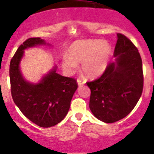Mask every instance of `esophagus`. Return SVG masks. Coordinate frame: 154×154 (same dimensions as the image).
Returning <instances> with one entry per match:
<instances>
[{"label":"esophagus","instance_id":"esophagus-1","mask_svg":"<svg viewBox=\"0 0 154 154\" xmlns=\"http://www.w3.org/2000/svg\"><path fill=\"white\" fill-rule=\"evenodd\" d=\"M77 83H78V85H82L85 84V82L82 79H77Z\"/></svg>","mask_w":154,"mask_h":154}]
</instances>
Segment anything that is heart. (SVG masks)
<instances>
[{
    "mask_svg": "<svg viewBox=\"0 0 154 154\" xmlns=\"http://www.w3.org/2000/svg\"><path fill=\"white\" fill-rule=\"evenodd\" d=\"M112 48L108 42L101 40L76 41L69 46L67 55L62 58V67L69 75L75 73L78 64L89 77H97L108 66Z\"/></svg>",
    "mask_w": 154,
    "mask_h": 154,
    "instance_id": "b5f03b06",
    "label": "heart"
}]
</instances>
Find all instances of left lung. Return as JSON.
<instances>
[{"mask_svg":"<svg viewBox=\"0 0 154 154\" xmlns=\"http://www.w3.org/2000/svg\"><path fill=\"white\" fill-rule=\"evenodd\" d=\"M114 57L115 61L109 64L100 78L86 83L91 90V112L106 123L126 117L137 105L143 87L140 55L122 34H117Z\"/></svg>","mask_w":154,"mask_h":154,"instance_id":"obj_1","label":"left lung"}]
</instances>
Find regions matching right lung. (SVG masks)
Masks as SVG:
<instances>
[{
  "label": "right lung",
  "mask_w": 154,
  "mask_h": 154,
  "mask_svg": "<svg viewBox=\"0 0 154 154\" xmlns=\"http://www.w3.org/2000/svg\"><path fill=\"white\" fill-rule=\"evenodd\" d=\"M38 46L51 45L40 38H31L20 45L12 58L9 72L11 95L16 106L29 120L41 127H51L67 115L78 85L74 79L58 74L56 65L38 82L25 79L21 69L24 51Z\"/></svg>",
  "instance_id": "right-lung-1"
}]
</instances>
